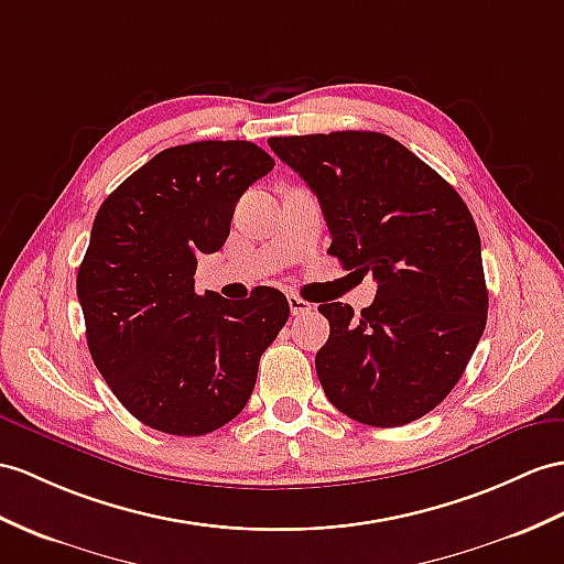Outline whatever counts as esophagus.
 Masks as SVG:
<instances>
[{
    "mask_svg": "<svg viewBox=\"0 0 564 564\" xmlns=\"http://www.w3.org/2000/svg\"><path fill=\"white\" fill-rule=\"evenodd\" d=\"M286 301H290V311H292V315H306V313H311L313 311V306L308 304V301H304L301 296H296V294H290L286 296Z\"/></svg>",
    "mask_w": 564,
    "mask_h": 564,
    "instance_id": "34e87169",
    "label": "esophagus"
}]
</instances>
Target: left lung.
<instances>
[{
    "label": "left lung",
    "instance_id": "8db88e82",
    "mask_svg": "<svg viewBox=\"0 0 564 564\" xmlns=\"http://www.w3.org/2000/svg\"><path fill=\"white\" fill-rule=\"evenodd\" d=\"M284 164L318 196L333 243L354 272H373L359 318L321 304L329 337L315 354L341 414L394 429L429 414L457 386L486 329L480 239L462 196L400 141L376 131L274 135Z\"/></svg>",
    "mask_w": 564,
    "mask_h": 564
}]
</instances>
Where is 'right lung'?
I'll use <instances>...</instances> for the list:
<instances>
[{
    "label": "right lung",
    "mask_w": 564,
    "mask_h": 564,
    "mask_svg": "<svg viewBox=\"0 0 564 564\" xmlns=\"http://www.w3.org/2000/svg\"><path fill=\"white\" fill-rule=\"evenodd\" d=\"M274 160L251 141L162 150L105 198L78 268L86 339L109 390L150 429L196 437L249 402L286 296L196 294L200 253L223 249L237 200Z\"/></svg>",
    "instance_id": "obj_1"
}]
</instances>
